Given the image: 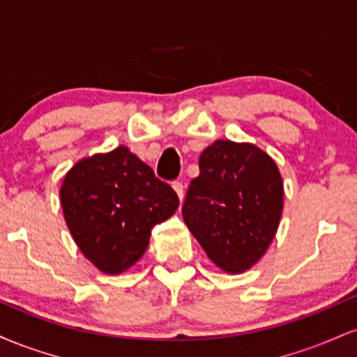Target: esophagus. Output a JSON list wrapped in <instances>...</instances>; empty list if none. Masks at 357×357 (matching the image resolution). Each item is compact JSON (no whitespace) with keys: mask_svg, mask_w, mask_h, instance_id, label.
I'll use <instances>...</instances> for the list:
<instances>
[{"mask_svg":"<svg viewBox=\"0 0 357 357\" xmlns=\"http://www.w3.org/2000/svg\"><path fill=\"white\" fill-rule=\"evenodd\" d=\"M173 188H174V191L178 192L179 199H183V196H184V186H183V183H181V181H174V183H173Z\"/></svg>","mask_w":357,"mask_h":357,"instance_id":"34e87169","label":"esophagus"}]
</instances>
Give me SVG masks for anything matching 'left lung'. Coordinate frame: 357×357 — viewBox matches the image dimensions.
<instances>
[{"mask_svg":"<svg viewBox=\"0 0 357 357\" xmlns=\"http://www.w3.org/2000/svg\"><path fill=\"white\" fill-rule=\"evenodd\" d=\"M284 184L273 159L253 144L216 141L199 158L183 218L206 255L238 273L260 260L275 236Z\"/></svg>","mask_w":357,"mask_h":357,"instance_id":"obj_1","label":"left lung"}]
</instances>
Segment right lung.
I'll use <instances>...</instances> for the list:
<instances>
[{
  "mask_svg": "<svg viewBox=\"0 0 357 357\" xmlns=\"http://www.w3.org/2000/svg\"><path fill=\"white\" fill-rule=\"evenodd\" d=\"M65 221L85 257L104 273H121L144 255L151 230L179 198L124 146L82 159L60 190Z\"/></svg>",
  "mask_w": 357,
  "mask_h": 357,
  "instance_id": "right-lung-1",
  "label": "right lung"
}]
</instances>
